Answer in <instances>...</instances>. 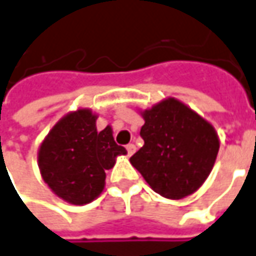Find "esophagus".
Returning a JSON list of instances; mask_svg holds the SVG:
<instances>
[{
  "instance_id": "34e87169",
  "label": "esophagus",
  "mask_w": 256,
  "mask_h": 256,
  "mask_svg": "<svg viewBox=\"0 0 256 256\" xmlns=\"http://www.w3.org/2000/svg\"><path fill=\"white\" fill-rule=\"evenodd\" d=\"M126 150H128V155H133V154L136 152V146H134V144H128V146H126Z\"/></svg>"
}]
</instances>
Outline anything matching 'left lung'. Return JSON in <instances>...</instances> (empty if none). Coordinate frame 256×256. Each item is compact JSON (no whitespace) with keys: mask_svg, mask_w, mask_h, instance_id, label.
<instances>
[{"mask_svg":"<svg viewBox=\"0 0 256 256\" xmlns=\"http://www.w3.org/2000/svg\"><path fill=\"white\" fill-rule=\"evenodd\" d=\"M142 118L144 146L130 158L132 165L162 196L178 200L192 194L215 164V128L174 98L142 112Z\"/></svg>","mask_w":256,"mask_h":256,"instance_id":"left-lung-1","label":"left lung"}]
</instances>
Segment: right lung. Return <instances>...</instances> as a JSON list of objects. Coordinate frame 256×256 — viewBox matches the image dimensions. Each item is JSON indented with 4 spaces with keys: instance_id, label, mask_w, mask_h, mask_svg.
<instances>
[{
    "instance_id": "add662e5",
    "label": "right lung",
    "mask_w": 256,
    "mask_h": 256,
    "mask_svg": "<svg viewBox=\"0 0 256 256\" xmlns=\"http://www.w3.org/2000/svg\"><path fill=\"white\" fill-rule=\"evenodd\" d=\"M97 116L78 110L60 119L42 141L38 166L50 188L74 205L96 200L105 186V170L126 150L118 146L108 126L96 128Z\"/></svg>"
}]
</instances>
